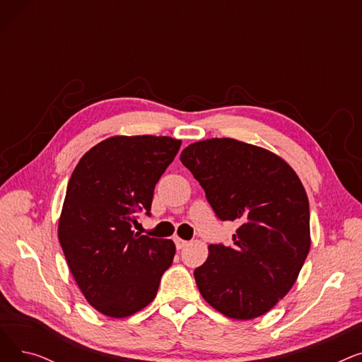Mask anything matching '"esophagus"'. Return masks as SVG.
<instances>
[{"instance_id":"obj_1","label":"esophagus","mask_w":362,"mask_h":362,"mask_svg":"<svg viewBox=\"0 0 362 362\" xmlns=\"http://www.w3.org/2000/svg\"><path fill=\"white\" fill-rule=\"evenodd\" d=\"M175 243H176V248H177V250H183L185 246L187 245V242L183 240V239H180V238H175Z\"/></svg>"}]
</instances>
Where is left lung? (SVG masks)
I'll return each instance as SVG.
<instances>
[{"mask_svg":"<svg viewBox=\"0 0 362 362\" xmlns=\"http://www.w3.org/2000/svg\"><path fill=\"white\" fill-rule=\"evenodd\" d=\"M180 161L221 220L232 246L210 245L194 272L202 298L226 317L252 320L292 289L310 252V204L295 170L274 152L230 138L187 145Z\"/></svg>","mask_w":362,"mask_h":362,"instance_id":"obj_1","label":"left lung"}]
</instances>
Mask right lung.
<instances>
[{"mask_svg":"<svg viewBox=\"0 0 362 362\" xmlns=\"http://www.w3.org/2000/svg\"><path fill=\"white\" fill-rule=\"evenodd\" d=\"M180 145L168 136H111L73 170L59 240L85 299L107 317L145 308L173 262V240L139 236L132 223L141 211L149 216L156 183Z\"/></svg>","mask_w":362,"mask_h":362,"instance_id":"add662e5","label":"right lung"}]
</instances>
